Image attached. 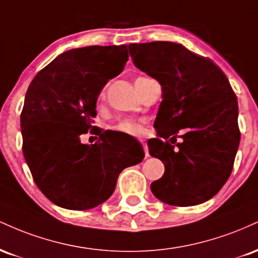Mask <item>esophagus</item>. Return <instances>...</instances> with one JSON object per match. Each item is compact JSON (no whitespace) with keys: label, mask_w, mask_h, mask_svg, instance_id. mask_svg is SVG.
<instances>
[{"label":"esophagus","mask_w":258,"mask_h":258,"mask_svg":"<svg viewBox=\"0 0 258 258\" xmlns=\"http://www.w3.org/2000/svg\"><path fill=\"white\" fill-rule=\"evenodd\" d=\"M141 143H142V146H143L144 153H146V156L148 158V156H149V150H148V144H147L146 139H141Z\"/></svg>","instance_id":"esophagus-1"}]
</instances>
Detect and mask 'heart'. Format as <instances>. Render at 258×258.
Listing matches in <instances>:
<instances>
[{
	"label": "heart",
	"mask_w": 258,
	"mask_h": 258,
	"mask_svg": "<svg viewBox=\"0 0 258 258\" xmlns=\"http://www.w3.org/2000/svg\"><path fill=\"white\" fill-rule=\"evenodd\" d=\"M111 130L114 132H120V133H123V135L138 137V136L143 135L144 126H143V121L142 120L123 119V120H120L116 125L112 126Z\"/></svg>",
	"instance_id": "heart-1"
}]
</instances>
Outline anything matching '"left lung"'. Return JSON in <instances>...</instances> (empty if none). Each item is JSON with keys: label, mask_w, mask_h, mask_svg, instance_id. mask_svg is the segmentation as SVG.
<instances>
[{"label": "left lung", "mask_w": 258, "mask_h": 258, "mask_svg": "<svg viewBox=\"0 0 258 258\" xmlns=\"http://www.w3.org/2000/svg\"><path fill=\"white\" fill-rule=\"evenodd\" d=\"M128 49L133 64L158 80L162 90L154 127L168 141L153 138L148 146L150 155L164 162L165 173L150 189L168 205L205 203L229 178L238 152L235 93L211 59L182 44L155 41L131 43Z\"/></svg>", "instance_id": "left-lung-1"}]
</instances>
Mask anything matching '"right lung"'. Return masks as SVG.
Returning a JSON list of instances; mask_svg holds the SVG:
<instances>
[{
    "mask_svg": "<svg viewBox=\"0 0 258 258\" xmlns=\"http://www.w3.org/2000/svg\"><path fill=\"white\" fill-rule=\"evenodd\" d=\"M128 60L126 44L88 46L59 54L35 76L20 115L23 153L35 183L55 205L88 210L114 193L123 168L144 158L120 150L92 126L100 91ZM87 132L100 136L84 145Z\"/></svg>",
    "mask_w": 258,
    "mask_h": 258,
    "instance_id": "add662e5",
    "label": "right lung"
}]
</instances>
